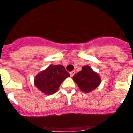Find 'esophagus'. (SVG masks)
I'll list each match as a JSON object with an SVG mask.
<instances>
[{
  "label": "esophagus",
  "instance_id": "obj_1",
  "mask_svg": "<svg viewBox=\"0 0 133 133\" xmlns=\"http://www.w3.org/2000/svg\"><path fill=\"white\" fill-rule=\"evenodd\" d=\"M75 71H71V72H70V77H73L74 75H75Z\"/></svg>",
  "mask_w": 133,
  "mask_h": 133
}]
</instances>
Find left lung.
Instances as JSON below:
<instances>
[{
	"mask_svg": "<svg viewBox=\"0 0 133 133\" xmlns=\"http://www.w3.org/2000/svg\"><path fill=\"white\" fill-rule=\"evenodd\" d=\"M72 79L79 89L84 92H90L95 90L101 83V78L88 65L83 66L82 70L74 75Z\"/></svg>",
	"mask_w": 133,
	"mask_h": 133,
	"instance_id": "obj_1",
	"label": "left lung"
}]
</instances>
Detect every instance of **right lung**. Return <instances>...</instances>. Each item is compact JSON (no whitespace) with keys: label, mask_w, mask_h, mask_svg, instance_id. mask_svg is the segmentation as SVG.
I'll return each instance as SVG.
<instances>
[{"label":"right lung","mask_w":133,"mask_h":133,"mask_svg":"<svg viewBox=\"0 0 133 133\" xmlns=\"http://www.w3.org/2000/svg\"><path fill=\"white\" fill-rule=\"evenodd\" d=\"M70 77L63 65L51 64L35 78V85L46 95H52L58 90L63 81Z\"/></svg>","instance_id":"obj_1"}]
</instances>
